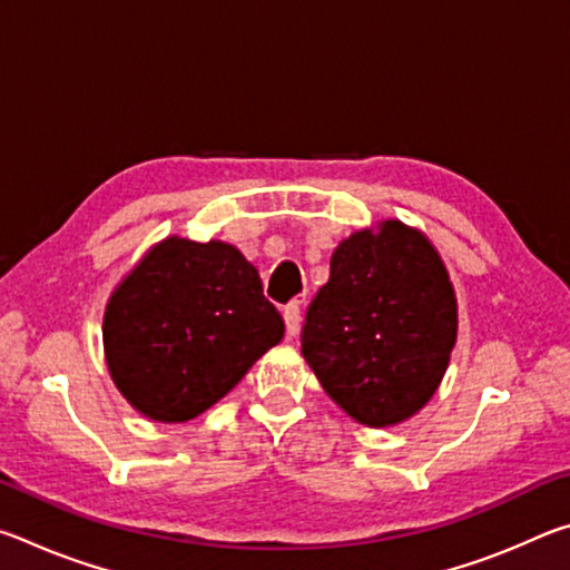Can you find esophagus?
<instances>
[{
	"label": "esophagus",
	"mask_w": 570,
	"mask_h": 570,
	"mask_svg": "<svg viewBox=\"0 0 570 570\" xmlns=\"http://www.w3.org/2000/svg\"><path fill=\"white\" fill-rule=\"evenodd\" d=\"M302 304L304 298H294L284 306V322H286V334L296 336L298 326H302Z\"/></svg>",
	"instance_id": "34e87169"
}]
</instances>
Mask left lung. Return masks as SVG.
Here are the masks:
<instances>
[{"label":"left lung","mask_w":570,"mask_h":570,"mask_svg":"<svg viewBox=\"0 0 570 570\" xmlns=\"http://www.w3.org/2000/svg\"><path fill=\"white\" fill-rule=\"evenodd\" d=\"M458 340V298L435 246L402 220L334 248L330 282L306 308L302 354L324 392L366 428L417 414Z\"/></svg>","instance_id":"obj_1"}]
</instances>
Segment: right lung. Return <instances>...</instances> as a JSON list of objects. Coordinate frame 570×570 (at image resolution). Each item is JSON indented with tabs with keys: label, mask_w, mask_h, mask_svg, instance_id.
<instances>
[{
	"label": "right lung",
	"mask_w": 570,
	"mask_h": 570,
	"mask_svg": "<svg viewBox=\"0 0 570 570\" xmlns=\"http://www.w3.org/2000/svg\"><path fill=\"white\" fill-rule=\"evenodd\" d=\"M282 336V314L236 246L180 236L140 258L102 320L115 387L156 422L214 407Z\"/></svg>",
	"instance_id": "add662e5"
}]
</instances>
